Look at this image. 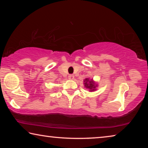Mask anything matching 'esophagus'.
<instances>
[{"instance_id":"1","label":"esophagus","mask_w":148,"mask_h":148,"mask_svg":"<svg viewBox=\"0 0 148 148\" xmlns=\"http://www.w3.org/2000/svg\"><path fill=\"white\" fill-rule=\"evenodd\" d=\"M74 75L71 74V75H69V79L72 80V79H74Z\"/></svg>"}]
</instances>
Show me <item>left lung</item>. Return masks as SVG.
<instances>
[{
    "mask_svg": "<svg viewBox=\"0 0 148 148\" xmlns=\"http://www.w3.org/2000/svg\"><path fill=\"white\" fill-rule=\"evenodd\" d=\"M84 84L86 88L89 89L90 92L95 91L97 90V87H98V84L95 82L92 79H89L88 77H86L84 79Z\"/></svg>",
    "mask_w": 148,
    "mask_h": 148,
    "instance_id": "left-lung-1",
    "label": "left lung"
}]
</instances>
